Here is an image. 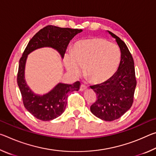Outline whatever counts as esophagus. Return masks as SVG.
Listing matches in <instances>:
<instances>
[{"instance_id": "obj_1", "label": "esophagus", "mask_w": 156, "mask_h": 156, "mask_svg": "<svg viewBox=\"0 0 156 156\" xmlns=\"http://www.w3.org/2000/svg\"><path fill=\"white\" fill-rule=\"evenodd\" d=\"M86 89H87V86L84 85V84H81L80 87V91H84V90H85Z\"/></svg>"}]
</instances>
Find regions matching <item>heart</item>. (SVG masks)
Returning <instances> with one entry per match:
<instances>
[{
  "mask_svg": "<svg viewBox=\"0 0 156 156\" xmlns=\"http://www.w3.org/2000/svg\"><path fill=\"white\" fill-rule=\"evenodd\" d=\"M121 58L120 50L115 44L103 38H94L76 43L71 54L65 56V65L73 75L80 74L94 83L109 80L117 72Z\"/></svg>",
  "mask_w": 156,
  "mask_h": 156,
  "instance_id": "heart-1",
  "label": "heart"
}]
</instances>
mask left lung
Returning <instances> with one entry per match:
<instances>
[{"label": "left lung", "instance_id": "obj_1", "mask_svg": "<svg viewBox=\"0 0 156 156\" xmlns=\"http://www.w3.org/2000/svg\"><path fill=\"white\" fill-rule=\"evenodd\" d=\"M108 32L115 38L120 47V65L109 80L90 87L97 95L90 110L100 119L113 121L120 118L132 106L137 82L134 61L128 47L119 37L111 31Z\"/></svg>", "mask_w": 156, "mask_h": 156}]
</instances>
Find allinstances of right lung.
I'll use <instances>...</instances> for the list:
<instances>
[{
  "instance_id": "right-lung-1",
  "label": "right lung",
  "mask_w": 156,
  "mask_h": 156,
  "mask_svg": "<svg viewBox=\"0 0 156 156\" xmlns=\"http://www.w3.org/2000/svg\"><path fill=\"white\" fill-rule=\"evenodd\" d=\"M82 30L61 28L48 25L38 31L29 42L19 60L17 83L20 89L23 105L29 112L37 119L49 121L55 119L64 112L68 94L78 91L80 83L76 81L72 84L58 83L49 93L43 96L34 94L26 83L25 68L29 54L41 47H51L64 57L70 41Z\"/></svg>"
}]
</instances>
